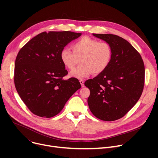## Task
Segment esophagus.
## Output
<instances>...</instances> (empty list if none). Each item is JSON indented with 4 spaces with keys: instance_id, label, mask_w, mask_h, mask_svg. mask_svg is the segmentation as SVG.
<instances>
[{
    "instance_id": "1",
    "label": "esophagus",
    "mask_w": 158,
    "mask_h": 158,
    "mask_svg": "<svg viewBox=\"0 0 158 158\" xmlns=\"http://www.w3.org/2000/svg\"><path fill=\"white\" fill-rule=\"evenodd\" d=\"M79 82H80V83H81V86H82V87H84V86H85L84 81L82 80V79H80V80H79Z\"/></svg>"
}]
</instances>
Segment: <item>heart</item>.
Returning a JSON list of instances; mask_svg holds the SVG:
<instances>
[{
  "mask_svg": "<svg viewBox=\"0 0 158 158\" xmlns=\"http://www.w3.org/2000/svg\"><path fill=\"white\" fill-rule=\"evenodd\" d=\"M72 52L68 48L61 51L60 57L66 68L72 70L81 59V65L70 73L72 77L82 79L91 74L103 72L110 64L113 57L111 45L106 41L84 36L71 45Z\"/></svg>",
  "mask_w": 158,
  "mask_h": 158,
  "instance_id": "1",
  "label": "heart"
}]
</instances>
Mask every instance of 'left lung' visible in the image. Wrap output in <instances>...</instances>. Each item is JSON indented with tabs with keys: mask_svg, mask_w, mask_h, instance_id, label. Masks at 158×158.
<instances>
[{
	"mask_svg": "<svg viewBox=\"0 0 158 158\" xmlns=\"http://www.w3.org/2000/svg\"><path fill=\"white\" fill-rule=\"evenodd\" d=\"M113 50L107 68L85 85L90 90L89 108L97 118L114 121L125 116L140 98L145 84L142 56L127 40L111 34H93Z\"/></svg>",
	"mask_w": 158,
	"mask_h": 158,
	"instance_id": "1",
	"label": "left lung"
}]
</instances>
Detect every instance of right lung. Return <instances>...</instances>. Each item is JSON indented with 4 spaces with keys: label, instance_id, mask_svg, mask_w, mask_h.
Masks as SVG:
<instances>
[{
    "label": "right lung",
    "instance_id": "1",
    "mask_svg": "<svg viewBox=\"0 0 158 158\" xmlns=\"http://www.w3.org/2000/svg\"><path fill=\"white\" fill-rule=\"evenodd\" d=\"M81 35L71 31L43 32L20 48L15 64V86L33 114L54 117L81 88L77 79H63L68 72L60 57L64 47Z\"/></svg>",
    "mask_w": 158,
    "mask_h": 158
}]
</instances>
